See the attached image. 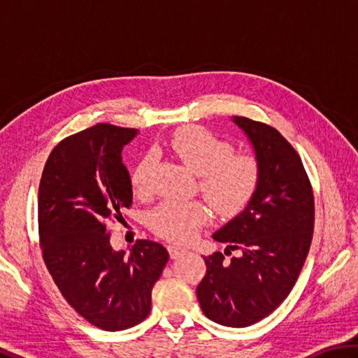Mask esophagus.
<instances>
[{"instance_id": "34e87169", "label": "esophagus", "mask_w": 358, "mask_h": 358, "mask_svg": "<svg viewBox=\"0 0 358 358\" xmlns=\"http://www.w3.org/2000/svg\"><path fill=\"white\" fill-rule=\"evenodd\" d=\"M167 250H169V254H171L172 259H177V257L181 256V254H185L187 251L186 248L178 246V245H169Z\"/></svg>"}]
</instances>
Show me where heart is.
Here are the masks:
<instances>
[{"label":"heart","instance_id":"obj_1","mask_svg":"<svg viewBox=\"0 0 358 358\" xmlns=\"http://www.w3.org/2000/svg\"><path fill=\"white\" fill-rule=\"evenodd\" d=\"M199 175L203 197L221 215L237 213L252 197L259 183V162L254 156L232 155V145L196 126L181 128L161 145ZM151 161L143 157L131 175L132 189L137 196L150 191ZM208 220V211L201 202H161L150 213V227L157 235L173 241H187Z\"/></svg>","mask_w":358,"mask_h":358}]
</instances>
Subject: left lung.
Returning <instances> with one entry per match:
<instances>
[{
  "label": "left lung",
  "instance_id": "1",
  "mask_svg": "<svg viewBox=\"0 0 358 358\" xmlns=\"http://www.w3.org/2000/svg\"><path fill=\"white\" fill-rule=\"evenodd\" d=\"M259 162V183L246 207L213 234V240L240 249L203 257L207 273L197 286L205 316L243 329L281 305L305 264L314 230L313 189L300 156L280 132L245 117H232Z\"/></svg>",
  "mask_w": 358,
  "mask_h": 358
}]
</instances>
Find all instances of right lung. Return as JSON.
<instances>
[{"instance_id": "obj_1", "label": "right lung", "mask_w": 358, "mask_h": 358, "mask_svg": "<svg viewBox=\"0 0 358 358\" xmlns=\"http://www.w3.org/2000/svg\"><path fill=\"white\" fill-rule=\"evenodd\" d=\"M137 129L94 124L59 142L48 156L38 197L44 262L66 301L101 330L141 324L151 310V290L169 252L137 240L129 254L115 251L107 221L123 220L132 185L123 164L124 145Z\"/></svg>"}]
</instances>
